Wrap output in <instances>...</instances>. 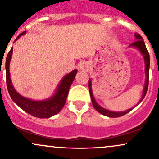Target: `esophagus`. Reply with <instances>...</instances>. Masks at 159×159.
<instances>
[{"instance_id": "obj_1", "label": "esophagus", "mask_w": 159, "mask_h": 159, "mask_svg": "<svg viewBox=\"0 0 159 159\" xmlns=\"http://www.w3.org/2000/svg\"><path fill=\"white\" fill-rule=\"evenodd\" d=\"M89 68V65L87 62H82L80 64L79 69L81 70H88Z\"/></svg>"}]
</instances>
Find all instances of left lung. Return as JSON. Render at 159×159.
Segmentation results:
<instances>
[{"mask_svg": "<svg viewBox=\"0 0 159 159\" xmlns=\"http://www.w3.org/2000/svg\"><path fill=\"white\" fill-rule=\"evenodd\" d=\"M134 37H135L136 41L134 42H133L132 44H131L129 45V47L134 48L138 49L140 51L141 54H142V56L144 57V61H145V75H146V78H145V85H144L143 89V94H142V98L140 99V101L139 102V103L137 104V105L142 102V100L145 98V94L147 93V90H148V81H149V66H150V57H149V54L147 51L146 47H145V44L143 41V38H142L140 34H134ZM91 79H89V92H90V96H91V102H92L93 107L97 111H98L99 113L102 114V115H105L107 117H110V118H118V117H121L122 115H126L127 113H129L130 111L132 110L133 108H129V109L124 111H109L108 109H105V108H102V106L98 105V104L96 102L95 99H94V95H93L92 93V89H91ZM135 107V106H134Z\"/></svg>", "mask_w": 159, "mask_h": 159, "instance_id": "obj_1", "label": "left lung"}]
</instances>
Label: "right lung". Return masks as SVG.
<instances>
[{
	"mask_svg": "<svg viewBox=\"0 0 159 159\" xmlns=\"http://www.w3.org/2000/svg\"><path fill=\"white\" fill-rule=\"evenodd\" d=\"M25 34H26V31H24L23 33L20 34L16 38L15 41ZM12 53L13 48L9 51L7 58H6L5 68L7 91H8L11 99L14 101V103L18 105L21 109L26 111L27 113L30 114L32 116L36 117V118H48L54 116L56 114L59 113L61 110L63 108L64 105L66 102L69 89L75 79L78 70L75 69L69 74H67L60 81L54 94L49 98L44 99L42 101L32 100V99L20 95L12 85L10 77V69H9Z\"/></svg>",
	"mask_w": 159,
	"mask_h": 159,
	"instance_id": "1",
	"label": "right lung"
}]
</instances>
